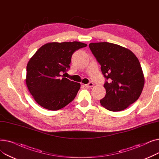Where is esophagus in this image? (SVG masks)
Listing matches in <instances>:
<instances>
[{
    "instance_id": "1",
    "label": "esophagus",
    "mask_w": 159,
    "mask_h": 159,
    "mask_svg": "<svg viewBox=\"0 0 159 159\" xmlns=\"http://www.w3.org/2000/svg\"><path fill=\"white\" fill-rule=\"evenodd\" d=\"M93 82H89V83H88V84H85V86L86 87V88H91V87H93Z\"/></svg>"
}]
</instances>
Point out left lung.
<instances>
[{
    "label": "left lung",
    "mask_w": 159,
    "mask_h": 159,
    "mask_svg": "<svg viewBox=\"0 0 159 159\" xmlns=\"http://www.w3.org/2000/svg\"><path fill=\"white\" fill-rule=\"evenodd\" d=\"M89 47L107 80L101 104L111 111L125 110L139 98L144 85L137 57L129 49L106 42L90 43Z\"/></svg>",
    "instance_id": "left-lung-1"
}]
</instances>
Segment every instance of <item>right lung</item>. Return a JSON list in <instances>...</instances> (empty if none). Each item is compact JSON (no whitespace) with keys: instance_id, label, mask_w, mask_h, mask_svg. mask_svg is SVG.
Instances as JSON below:
<instances>
[{"instance_id":"1","label":"right lung","mask_w":159,"mask_h":159,"mask_svg":"<svg viewBox=\"0 0 159 159\" xmlns=\"http://www.w3.org/2000/svg\"><path fill=\"white\" fill-rule=\"evenodd\" d=\"M86 46V44L77 41L49 43L41 46L30 58L26 67V83L40 106L58 110L76 97L80 83L62 78L61 74L70 68L73 53Z\"/></svg>"}]
</instances>
